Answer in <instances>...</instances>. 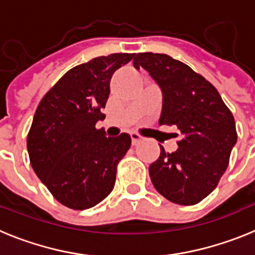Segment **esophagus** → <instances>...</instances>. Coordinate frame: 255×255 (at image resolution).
<instances>
[{
  "instance_id": "esophagus-1",
  "label": "esophagus",
  "mask_w": 255,
  "mask_h": 255,
  "mask_svg": "<svg viewBox=\"0 0 255 255\" xmlns=\"http://www.w3.org/2000/svg\"><path fill=\"white\" fill-rule=\"evenodd\" d=\"M130 136H131L132 145H136V144H139L140 141H143V139H144L141 135L136 134V132H131V134H130Z\"/></svg>"
}]
</instances>
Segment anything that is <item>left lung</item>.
I'll return each instance as SVG.
<instances>
[{"mask_svg": "<svg viewBox=\"0 0 255 255\" xmlns=\"http://www.w3.org/2000/svg\"><path fill=\"white\" fill-rule=\"evenodd\" d=\"M159 85L163 96L159 125H175L177 150L164 152L149 166L153 186L172 203L193 206L208 197L226 171L238 140L234 116L220 93L202 75L163 53L144 52L132 61Z\"/></svg>", "mask_w": 255, "mask_h": 255, "instance_id": "1", "label": "left lung"}]
</instances>
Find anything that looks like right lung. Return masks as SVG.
Segmentation results:
<instances>
[{
	"mask_svg": "<svg viewBox=\"0 0 255 255\" xmlns=\"http://www.w3.org/2000/svg\"><path fill=\"white\" fill-rule=\"evenodd\" d=\"M135 53H112L69 70L42 98L29 130V159L61 204L88 209L102 202L116 181L117 164L131 145L129 134L107 138L97 129L117 69Z\"/></svg>",
	"mask_w": 255,
	"mask_h": 255,
	"instance_id": "obj_1",
	"label": "right lung"
}]
</instances>
